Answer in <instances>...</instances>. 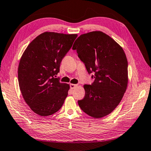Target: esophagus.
Here are the masks:
<instances>
[{"mask_svg":"<svg viewBox=\"0 0 151 151\" xmlns=\"http://www.w3.org/2000/svg\"><path fill=\"white\" fill-rule=\"evenodd\" d=\"M77 86H78V85H77V84H74V83H71V84H70V88H71V89H75V87H76Z\"/></svg>","mask_w":151,"mask_h":151,"instance_id":"1","label":"esophagus"}]
</instances>
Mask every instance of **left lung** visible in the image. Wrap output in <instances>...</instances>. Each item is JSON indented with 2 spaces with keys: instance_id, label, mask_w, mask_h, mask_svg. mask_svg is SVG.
<instances>
[{
  "instance_id": "8db88e82",
  "label": "left lung",
  "mask_w": 151,
  "mask_h": 151,
  "mask_svg": "<svg viewBox=\"0 0 151 151\" xmlns=\"http://www.w3.org/2000/svg\"><path fill=\"white\" fill-rule=\"evenodd\" d=\"M73 50L85 64L89 74L94 72L92 85H84L85 96L78 103L90 116L101 118L120 104L128 84V63L120 45L100 31L84 33L75 40Z\"/></svg>"
}]
</instances>
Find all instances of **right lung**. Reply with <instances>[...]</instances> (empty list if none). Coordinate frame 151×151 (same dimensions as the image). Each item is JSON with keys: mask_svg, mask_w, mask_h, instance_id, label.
I'll list each match as a JSON object with an SVG mask.
<instances>
[{"mask_svg": "<svg viewBox=\"0 0 151 151\" xmlns=\"http://www.w3.org/2000/svg\"><path fill=\"white\" fill-rule=\"evenodd\" d=\"M77 34L44 32L37 36L24 51L18 68L20 90L34 113L47 116L64 104L70 88L54 76L72 47Z\"/></svg>", "mask_w": 151, "mask_h": 151, "instance_id": "right-lung-1", "label": "right lung"}]
</instances>
